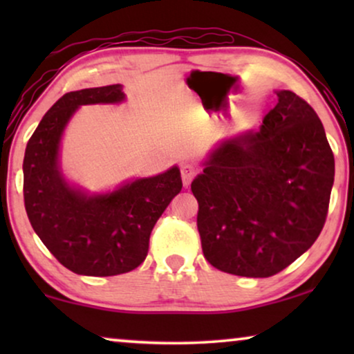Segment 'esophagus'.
<instances>
[{
	"label": "esophagus",
	"instance_id": "obj_1",
	"mask_svg": "<svg viewBox=\"0 0 354 354\" xmlns=\"http://www.w3.org/2000/svg\"><path fill=\"white\" fill-rule=\"evenodd\" d=\"M180 172H182L183 187H188V185H190V183H192L193 177L196 176V169L193 167V166H190V164H183L182 169H180Z\"/></svg>",
	"mask_w": 354,
	"mask_h": 354
}]
</instances>
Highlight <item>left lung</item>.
Returning <instances> with one entry per match:
<instances>
[{"label": "left lung", "mask_w": 354, "mask_h": 354, "mask_svg": "<svg viewBox=\"0 0 354 354\" xmlns=\"http://www.w3.org/2000/svg\"><path fill=\"white\" fill-rule=\"evenodd\" d=\"M258 130L217 145L192 182L207 263L270 277L311 248L326 222L335 161L316 111L290 90Z\"/></svg>", "instance_id": "left-lung-1"}]
</instances>
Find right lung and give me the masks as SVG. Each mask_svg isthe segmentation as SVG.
I'll list each match as a JSON object with an SVG mask.
<instances>
[{
	"label": "right lung",
	"instance_id": "add662e5",
	"mask_svg": "<svg viewBox=\"0 0 354 354\" xmlns=\"http://www.w3.org/2000/svg\"><path fill=\"white\" fill-rule=\"evenodd\" d=\"M122 101L119 84L66 93L43 115L24 156L28 221L51 254L80 275L109 277L138 268L148 254L154 224L182 190L177 166L106 193H88L66 180L61 140L72 115L80 106Z\"/></svg>",
	"mask_w": 354,
	"mask_h": 354
}]
</instances>
